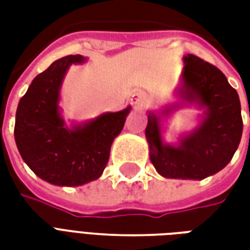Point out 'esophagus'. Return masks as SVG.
<instances>
[{
    "label": "esophagus",
    "mask_w": 250,
    "mask_h": 250,
    "mask_svg": "<svg viewBox=\"0 0 250 250\" xmlns=\"http://www.w3.org/2000/svg\"><path fill=\"white\" fill-rule=\"evenodd\" d=\"M147 102V96L145 92H135L131 96V105L136 109H141L145 107Z\"/></svg>",
    "instance_id": "1"
}]
</instances>
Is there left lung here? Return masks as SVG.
Segmentation results:
<instances>
[{"label": "left lung", "mask_w": 250, "mask_h": 250, "mask_svg": "<svg viewBox=\"0 0 250 250\" xmlns=\"http://www.w3.org/2000/svg\"><path fill=\"white\" fill-rule=\"evenodd\" d=\"M184 60L181 98L206 107L204 120L175 147L163 143L159 118L148 114L146 138L150 159L161 175L204 179L222 170L234 155L242 135L241 104L237 91L217 66L194 55H186ZM174 109L178 104L168 105L163 114Z\"/></svg>", "instance_id": "8db88e82"}]
</instances>
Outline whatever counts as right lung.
Wrapping results in <instances>:
<instances>
[{
	"mask_svg": "<svg viewBox=\"0 0 250 250\" xmlns=\"http://www.w3.org/2000/svg\"><path fill=\"white\" fill-rule=\"evenodd\" d=\"M83 62L80 55H69L52 62L35 77L16 112L14 139L21 157L37 177L57 186H80L102 175L131 109L66 128L57 107L59 89L68 66Z\"/></svg>",
	"mask_w": 250,
	"mask_h": 250,
	"instance_id": "1",
	"label": "right lung"
}]
</instances>
